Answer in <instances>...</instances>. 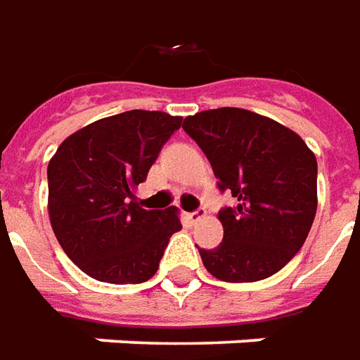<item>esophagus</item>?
I'll list each match as a JSON object with an SVG mask.
<instances>
[{
    "instance_id": "1",
    "label": "esophagus",
    "mask_w": 360,
    "mask_h": 360,
    "mask_svg": "<svg viewBox=\"0 0 360 360\" xmlns=\"http://www.w3.org/2000/svg\"><path fill=\"white\" fill-rule=\"evenodd\" d=\"M202 217H205V210H204V207H200V210H194V212L186 213V219H188V221H190V223L200 221Z\"/></svg>"
}]
</instances>
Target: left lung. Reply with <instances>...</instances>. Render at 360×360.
Returning <instances> with one entry per match:
<instances>
[{
	"instance_id": "8db88e82",
	"label": "left lung",
	"mask_w": 360,
	"mask_h": 360,
	"mask_svg": "<svg viewBox=\"0 0 360 360\" xmlns=\"http://www.w3.org/2000/svg\"><path fill=\"white\" fill-rule=\"evenodd\" d=\"M217 186L237 205L223 207V241L200 249L210 274L257 282L276 274L302 249L317 210V160L298 133L249 109L219 108L184 119Z\"/></svg>"
}]
</instances>
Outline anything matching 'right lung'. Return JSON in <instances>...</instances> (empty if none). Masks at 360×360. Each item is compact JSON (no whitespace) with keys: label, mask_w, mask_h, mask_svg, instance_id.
Masks as SVG:
<instances>
[{"label":"right lung","mask_w":360,"mask_h":360,"mask_svg":"<svg viewBox=\"0 0 360 360\" xmlns=\"http://www.w3.org/2000/svg\"><path fill=\"white\" fill-rule=\"evenodd\" d=\"M182 117L131 109L64 139L49 162V215L68 259L91 278L141 284L155 276L178 210H145L135 188Z\"/></svg>","instance_id":"obj_1"}]
</instances>
